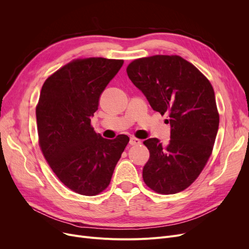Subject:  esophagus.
Returning a JSON list of instances; mask_svg holds the SVG:
<instances>
[{
  "mask_svg": "<svg viewBox=\"0 0 249 249\" xmlns=\"http://www.w3.org/2000/svg\"><path fill=\"white\" fill-rule=\"evenodd\" d=\"M141 142L142 141L140 139L136 138V137H131V138H130V141H129L130 145H139V144H141Z\"/></svg>",
  "mask_w": 249,
  "mask_h": 249,
  "instance_id": "esophagus-1",
  "label": "esophagus"
}]
</instances>
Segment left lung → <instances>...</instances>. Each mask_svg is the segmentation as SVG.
<instances>
[{
	"mask_svg": "<svg viewBox=\"0 0 249 249\" xmlns=\"http://www.w3.org/2000/svg\"><path fill=\"white\" fill-rule=\"evenodd\" d=\"M127 74L154 111L167 114L171 139L143 141L149 160L142 171L152 191L172 195L189 188L212 154L219 127L214 89L208 78L178 55H153L133 60Z\"/></svg>",
	"mask_w": 249,
	"mask_h": 249,
	"instance_id": "left-lung-1",
	"label": "left lung"
}]
</instances>
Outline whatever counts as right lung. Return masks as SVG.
Masks as SVG:
<instances>
[{
    "instance_id": "add662e5",
    "label": "right lung",
    "mask_w": 249,
    "mask_h": 249,
    "mask_svg": "<svg viewBox=\"0 0 249 249\" xmlns=\"http://www.w3.org/2000/svg\"><path fill=\"white\" fill-rule=\"evenodd\" d=\"M123 59L77 58L44 82L36 105L38 143L55 176L70 190L96 196L106 190L129 142L94 131L90 117L101 94L121 69Z\"/></svg>"
}]
</instances>
